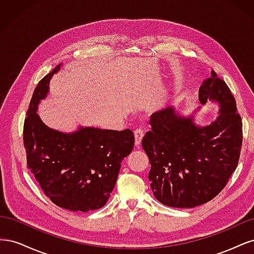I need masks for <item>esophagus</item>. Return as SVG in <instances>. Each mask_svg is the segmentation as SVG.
<instances>
[{"label":"esophagus","mask_w":254,"mask_h":254,"mask_svg":"<svg viewBox=\"0 0 254 254\" xmlns=\"http://www.w3.org/2000/svg\"><path fill=\"white\" fill-rule=\"evenodd\" d=\"M144 136V132L142 131L141 129H137L134 131V147L139 149L141 143H142V139Z\"/></svg>","instance_id":"34e87169"}]
</instances>
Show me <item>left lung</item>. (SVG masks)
<instances>
[{"instance_id": "8db88e82", "label": "left lung", "mask_w": 254, "mask_h": 254, "mask_svg": "<svg viewBox=\"0 0 254 254\" xmlns=\"http://www.w3.org/2000/svg\"><path fill=\"white\" fill-rule=\"evenodd\" d=\"M207 101L220 107L217 120L202 127L196 112ZM201 106L190 114L174 107L153 113L142 140L151 170L153 195L172 207H195L219 194L236 170L243 142L242 119L226 82L214 71L199 89Z\"/></svg>"}]
</instances>
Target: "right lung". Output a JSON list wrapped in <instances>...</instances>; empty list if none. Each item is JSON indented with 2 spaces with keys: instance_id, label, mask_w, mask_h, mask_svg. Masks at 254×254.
<instances>
[{
  "instance_id": "obj_1",
  "label": "right lung",
  "mask_w": 254,
  "mask_h": 254,
  "mask_svg": "<svg viewBox=\"0 0 254 254\" xmlns=\"http://www.w3.org/2000/svg\"><path fill=\"white\" fill-rule=\"evenodd\" d=\"M61 66L40 80L29 104L23 129L27 168L56 205L72 212L93 211L109 200L122 161L133 149V132L83 126L63 132L45 125L38 106Z\"/></svg>"
}]
</instances>
